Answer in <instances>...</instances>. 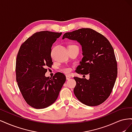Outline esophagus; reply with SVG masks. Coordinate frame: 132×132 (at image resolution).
Masks as SVG:
<instances>
[{"label": "esophagus", "mask_w": 132, "mask_h": 132, "mask_svg": "<svg viewBox=\"0 0 132 132\" xmlns=\"http://www.w3.org/2000/svg\"><path fill=\"white\" fill-rule=\"evenodd\" d=\"M70 78H71V77H70V75H66V79H67V80H69Z\"/></svg>", "instance_id": "obj_1"}]
</instances>
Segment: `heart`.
<instances>
[{
    "label": "heart",
    "instance_id": "b5f03b06",
    "mask_svg": "<svg viewBox=\"0 0 132 132\" xmlns=\"http://www.w3.org/2000/svg\"><path fill=\"white\" fill-rule=\"evenodd\" d=\"M72 46H77L76 45H71ZM62 70L63 71V72H64L65 73H70L71 71V68L70 67H64L62 68Z\"/></svg>",
    "mask_w": 132,
    "mask_h": 132
}]
</instances>
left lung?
<instances>
[{
  "label": "left lung",
  "instance_id": "left-lung-1",
  "mask_svg": "<svg viewBox=\"0 0 132 132\" xmlns=\"http://www.w3.org/2000/svg\"><path fill=\"white\" fill-rule=\"evenodd\" d=\"M76 40L82 47L83 58L75 71L89 74L90 79L74 77V93L79 100L89 106L100 105L110 96L117 76V63L109 41L89 28L64 34L63 39Z\"/></svg>",
  "mask_w": 132,
  "mask_h": 132
}]
</instances>
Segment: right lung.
I'll use <instances>...</instances> for the list:
<instances>
[{
	"label": "right lung",
	"mask_w": 132,
	"mask_h": 132,
	"mask_svg": "<svg viewBox=\"0 0 132 132\" xmlns=\"http://www.w3.org/2000/svg\"><path fill=\"white\" fill-rule=\"evenodd\" d=\"M62 34L38 32L20 47L16 61V79L25 101L35 109H45L53 103L66 80L64 74L60 72L52 78L45 77L47 68L53 64L52 46Z\"/></svg>",
	"instance_id": "obj_1"
}]
</instances>
